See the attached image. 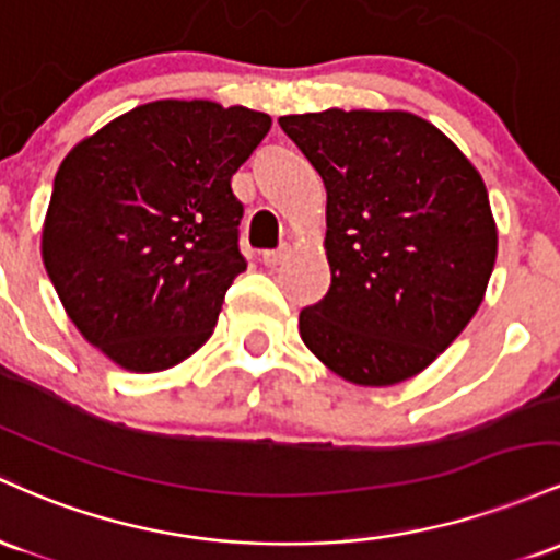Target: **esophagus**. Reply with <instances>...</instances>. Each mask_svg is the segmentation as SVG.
Listing matches in <instances>:
<instances>
[{
  "mask_svg": "<svg viewBox=\"0 0 560 560\" xmlns=\"http://www.w3.org/2000/svg\"><path fill=\"white\" fill-rule=\"evenodd\" d=\"M288 250L285 248H278V250H264L261 254V261L267 264V267H278V264L285 259Z\"/></svg>",
  "mask_w": 560,
  "mask_h": 560,
  "instance_id": "34e87169",
  "label": "esophagus"
}]
</instances>
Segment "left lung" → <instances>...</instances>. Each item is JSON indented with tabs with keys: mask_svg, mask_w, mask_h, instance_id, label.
I'll use <instances>...</instances> for the list:
<instances>
[{
	"mask_svg": "<svg viewBox=\"0 0 560 560\" xmlns=\"http://www.w3.org/2000/svg\"><path fill=\"white\" fill-rule=\"evenodd\" d=\"M280 127L328 190L330 288L299 314L319 362L357 386L412 378L479 310L498 256L483 179L405 110H323Z\"/></svg>",
	"mask_w": 560,
	"mask_h": 560,
	"instance_id": "1",
	"label": "left lung"
}]
</instances>
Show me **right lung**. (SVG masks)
Listing matches in <instances>:
<instances>
[{"mask_svg":"<svg viewBox=\"0 0 560 560\" xmlns=\"http://www.w3.org/2000/svg\"><path fill=\"white\" fill-rule=\"evenodd\" d=\"M269 127L267 113L241 105L159 100L60 163L44 267L81 336L124 370L174 368L209 341L246 269L230 179Z\"/></svg>","mask_w":560,"mask_h":560,"instance_id":"1","label":"right lung"}]
</instances>
